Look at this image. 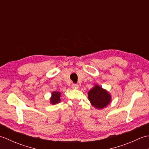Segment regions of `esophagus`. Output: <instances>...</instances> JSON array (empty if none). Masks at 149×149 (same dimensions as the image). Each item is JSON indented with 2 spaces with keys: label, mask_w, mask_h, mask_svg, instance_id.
I'll use <instances>...</instances> for the list:
<instances>
[{
  "label": "esophagus",
  "mask_w": 149,
  "mask_h": 149,
  "mask_svg": "<svg viewBox=\"0 0 149 149\" xmlns=\"http://www.w3.org/2000/svg\"><path fill=\"white\" fill-rule=\"evenodd\" d=\"M72 88L74 90H77V89H78L79 88V86L77 84H73L72 85Z\"/></svg>",
  "instance_id": "obj_1"
}]
</instances>
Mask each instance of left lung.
Masks as SVG:
<instances>
[{"label":"left lung","instance_id":"1","mask_svg":"<svg viewBox=\"0 0 149 149\" xmlns=\"http://www.w3.org/2000/svg\"><path fill=\"white\" fill-rule=\"evenodd\" d=\"M88 99L95 107L102 109L107 106L111 101V95L102 87L95 85L88 93Z\"/></svg>","mask_w":149,"mask_h":149}]
</instances>
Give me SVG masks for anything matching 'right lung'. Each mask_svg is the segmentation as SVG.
Instances as JSON below:
<instances>
[{
    "label": "right lung",
    "instance_id": "obj_1",
    "mask_svg": "<svg viewBox=\"0 0 149 149\" xmlns=\"http://www.w3.org/2000/svg\"><path fill=\"white\" fill-rule=\"evenodd\" d=\"M60 96H61V93L58 91H54L52 93V97L50 98V102L52 103V104H56L60 101Z\"/></svg>",
    "mask_w": 149,
    "mask_h": 149
}]
</instances>
